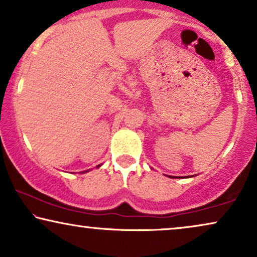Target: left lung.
Listing matches in <instances>:
<instances>
[{
  "label": "left lung",
  "mask_w": 257,
  "mask_h": 257,
  "mask_svg": "<svg viewBox=\"0 0 257 257\" xmlns=\"http://www.w3.org/2000/svg\"><path fill=\"white\" fill-rule=\"evenodd\" d=\"M170 178H173V177H170Z\"/></svg>",
  "instance_id": "left-lung-1"
}]
</instances>
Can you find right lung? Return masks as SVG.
<instances>
[{"instance_id": "obj_1", "label": "right lung", "mask_w": 257, "mask_h": 257, "mask_svg": "<svg viewBox=\"0 0 257 257\" xmlns=\"http://www.w3.org/2000/svg\"><path fill=\"white\" fill-rule=\"evenodd\" d=\"M100 166H101V165H98L97 168H98V167H100ZM89 171H90V170H87V171H84V172H82V173H85V172H89Z\"/></svg>"}]
</instances>
